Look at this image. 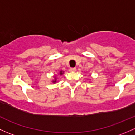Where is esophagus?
Masks as SVG:
<instances>
[{"instance_id":"1","label":"esophagus","mask_w":135,"mask_h":135,"mask_svg":"<svg viewBox=\"0 0 135 135\" xmlns=\"http://www.w3.org/2000/svg\"><path fill=\"white\" fill-rule=\"evenodd\" d=\"M76 68H70V69H69V71L70 72H75L76 71Z\"/></svg>"}]
</instances>
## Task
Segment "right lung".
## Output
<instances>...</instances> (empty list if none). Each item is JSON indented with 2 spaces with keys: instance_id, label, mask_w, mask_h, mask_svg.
Masks as SVG:
<instances>
[{
  "instance_id": "1",
  "label": "right lung",
  "mask_w": 135,
  "mask_h": 135,
  "mask_svg": "<svg viewBox=\"0 0 135 135\" xmlns=\"http://www.w3.org/2000/svg\"><path fill=\"white\" fill-rule=\"evenodd\" d=\"M64 73V71H63L61 70V71H60V72H59V73H58V75H60V76H61L62 75H63ZM53 77H54V79L52 80L51 82H53V84H55V83H56V77L55 75H54V76H53Z\"/></svg>"
}]
</instances>
